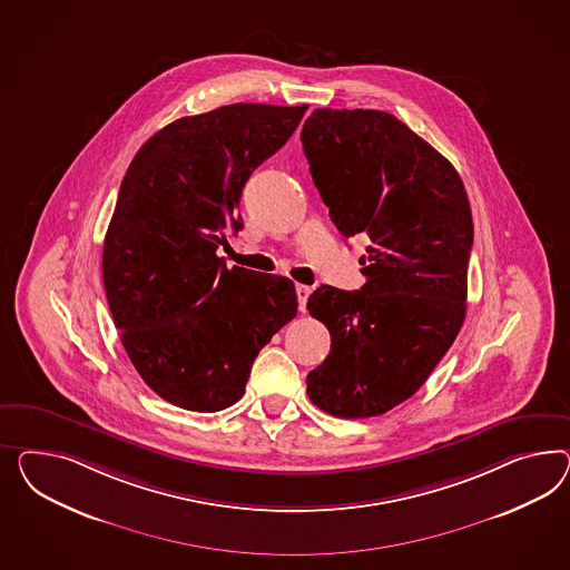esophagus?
Returning <instances> with one entry per match:
<instances>
[{"mask_svg": "<svg viewBox=\"0 0 570 570\" xmlns=\"http://www.w3.org/2000/svg\"><path fill=\"white\" fill-rule=\"evenodd\" d=\"M308 294H311V288L305 286V284H296V298H298V308L305 313V308H307V298Z\"/></svg>", "mask_w": 570, "mask_h": 570, "instance_id": "1", "label": "esophagus"}]
</instances>
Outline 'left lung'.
I'll list each match as a JSON object with an SVG mask.
<instances>
[{"label": "left lung", "instance_id": "left-lung-1", "mask_svg": "<svg viewBox=\"0 0 570 570\" xmlns=\"http://www.w3.org/2000/svg\"><path fill=\"white\" fill-rule=\"evenodd\" d=\"M301 140L336 228L371 240L361 291L322 286L308 296L332 336L307 375L308 399L342 419L384 415L425 384L461 332L469 199L446 157L392 114L315 109Z\"/></svg>", "mask_w": 570, "mask_h": 570}]
</instances>
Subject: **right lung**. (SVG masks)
<instances>
[{
  "label": "right lung",
  "mask_w": 570,
  "mask_h": 570,
  "mask_svg": "<svg viewBox=\"0 0 570 570\" xmlns=\"http://www.w3.org/2000/svg\"><path fill=\"white\" fill-rule=\"evenodd\" d=\"M307 106L232 104L155 132L126 169L104 243L114 324L142 382L186 411L240 401L253 361L296 315L293 279L228 269L219 246L253 169Z\"/></svg>",
  "instance_id": "obj_1"
}]
</instances>
